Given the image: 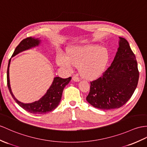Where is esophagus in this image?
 Here are the masks:
<instances>
[{"mask_svg": "<svg viewBox=\"0 0 147 147\" xmlns=\"http://www.w3.org/2000/svg\"><path fill=\"white\" fill-rule=\"evenodd\" d=\"M72 79H73V80L75 81V82H78V81L80 80L79 77H78L77 76H74V77H72Z\"/></svg>", "mask_w": 147, "mask_h": 147, "instance_id": "34e87169", "label": "esophagus"}]
</instances>
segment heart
Wrapping results in <instances>:
<instances>
[{
	"label": "heart",
	"mask_w": 147,
	"mask_h": 147,
	"mask_svg": "<svg viewBox=\"0 0 147 147\" xmlns=\"http://www.w3.org/2000/svg\"><path fill=\"white\" fill-rule=\"evenodd\" d=\"M109 55L106 49L96 45L76 47L69 56L60 54L57 57L59 65L70 69L73 65L80 67L82 76L87 79H95L104 71Z\"/></svg>",
	"instance_id": "obj_1"
}]
</instances>
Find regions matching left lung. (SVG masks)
<instances>
[{"label":"left lung","instance_id":"left-lung-1","mask_svg":"<svg viewBox=\"0 0 147 147\" xmlns=\"http://www.w3.org/2000/svg\"><path fill=\"white\" fill-rule=\"evenodd\" d=\"M119 38V47L113 61L102 77L90 82L86 98L93 107L101 110L122 107L138 85L139 71L135 55L126 39Z\"/></svg>","mask_w":147,"mask_h":147}]
</instances>
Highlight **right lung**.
I'll list each match as a JSON object with an SVG mask.
<instances>
[{
	"instance_id": "add662e5",
	"label": "right lung",
	"mask_w": 147,
	"mask_h": 147,
	"mask_svg": "<svg viewBox=\"0 0 147 147\" xmlns=\"http://www.w3.org/2000/svg\"><path fill=\"white\" fill-rule=\"evenodd\" d=\"M40 40L38 38H34L31 37L24 38L21 41L19 44L17 46L13 52L12 57L16 55L20 52L34 47L40 44ZM9 60L7 72V86L9 92L17 104L22 107L25 110L34 114H45L54 110L59 105L62 98V95L64 87L69 83L71 77H70L67 78H62L59 77H56L53 79L52 84L51 87L47 92L44 96L42 97L38 101L31 103H23L19 102L13 96L11 88H10L9 81V65L10 63Z\"/></svg>"
}]
</instances>
